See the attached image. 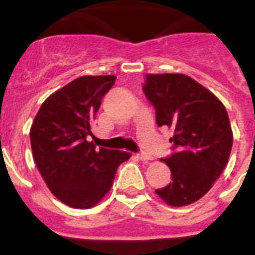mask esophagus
<instances>
[{
  "label": "esophagus",
  "mask_w": 255,
  "mask_h": 255,
  "mask_svg": "<svg viewBox=\"0 0 255 255\" xmlns=\"http://www.w3.org/2000/svg\"><path fill=\"white\" fill-rule=\"evenodd\" d=\"M136 157L140 161H149V159H152V157L149 154H147V153H139V154H136Z\"/></svg>",
  "instance_id": "obj_1"
}]
</instances>
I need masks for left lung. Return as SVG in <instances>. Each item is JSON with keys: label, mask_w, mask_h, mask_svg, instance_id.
Instances as JSON below:
<instances>
[{"label": "left lung", "mask_w": 255, "mask_h": 255, "mask_svg": "<svg viewBox=\"0 0 255 255\" xmlns=\"http://www.w3.org/2000/svg\"><path fill=\"white\" fill-rule=\"evenodd\" d=\"M143 91L155 108L157 125L173 130V153L161 159L172 181L157 189L164 203L184 207L206 195L220 177L233 148V130L224 103L184 74H147Z\"/></svg>", "instance_id": "left-lung-1"}]
</instances>
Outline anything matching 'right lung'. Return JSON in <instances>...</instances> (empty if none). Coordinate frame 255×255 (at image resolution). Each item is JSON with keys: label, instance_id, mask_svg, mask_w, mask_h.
Returning <instances> with one entry per match:
<instances>
[{"label": "right lung", "instance_id": "add662e5", "mask_svg": "<svg viewBox=\"0 0 255 255\" xmlns=\"http://www.w3.org/2000/svg\"><path fill=\"white\" fill-rule=\"evenodd\" d=\"M115 75L80 76L42 103L30 128L33 158L51 193L71 208L94 207L114 184L131 154L96 148L88 141L101 100Z\"/></svg>", "mask_w": 255, "mask_h": 255}]
</instances>
